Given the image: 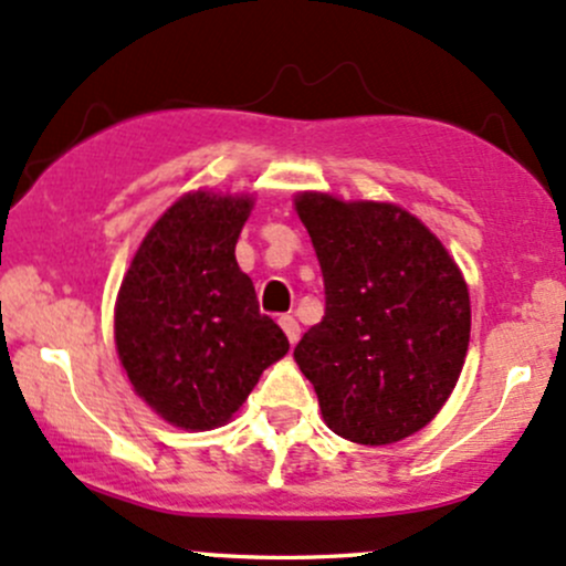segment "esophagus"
<instances>
[{
	"mask_svg": "<svg viewBox=\"0 0 566 566\" xmlns=\"http://www.w3.org/2000/svg\"><path fill=\"white\" fill-rule=\"evenodd\" d=\"M277 324H281V329L285 332V337H289L291 345L300 343V324H296L294 315H281V321H277Z\"/></svg>",
	"mask_w": 566,
	"mask_h": 566,
	"instance_id": "esophagus-1",
	"label": "esophagus"
}]
</instances>
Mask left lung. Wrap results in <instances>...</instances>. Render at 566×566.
Returning a JSON list of instances; mask_svg holds the SVG:
<instances>
[{
	"label": "left lung",
	"mask_w": 566,
	"mask_h": 566,
	"mask_svg": "<svg viewBox=\"0 0 566 566\" xmlns=\"http://www.w3.org/2000/svg\"><path fill=\"white\" fill-rule=\"evenodd\" d=\"M326 313L294 348L334 434L391 446L421 431L459 382L470 289L448 248L394 202L300 191Z\"/></svg>",
	"instance_id": "left-lung-1"
}]
</instances>
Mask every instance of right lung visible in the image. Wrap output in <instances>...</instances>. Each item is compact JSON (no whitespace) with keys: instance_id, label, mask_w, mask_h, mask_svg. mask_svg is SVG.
Returning a JSON list of instances; mask_svg holds the SVG:
<instances>
[{"instance_id":"1","label":"right lung","mask_w":566,"mask_h":566,"mask_svg":"<svg viewBox=\"0 0 566 566\" xmlns=\"http://www.w3.org/2000/svg\"><path fill=\"white\" fill-rule=\"evenodd\" d=\"M253 193L197 188L161 212L115 296V350L161 421L210 431L234 418L289 339L259 313L234 245Z\"/></svg>"}]
</instances>
